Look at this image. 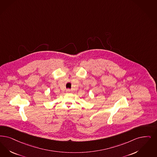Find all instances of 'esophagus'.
<instances>
[{
	"label": "esophagus",
	"mask_w": 157,
	"mask_h": 157,
	"mask_svg": "<svg viewBox=\"0 0 157 157\" xmlns=\"http://www.w3.org/2000/svg\"><path fill=\"white\" fill-rule=\"evenodd\" d=\"M66 92H67V93H70V92H72V90H71V89H67V90H66Z\"/></svg>",
	"instance_id": "esophagus-1"
}]
</instances>
